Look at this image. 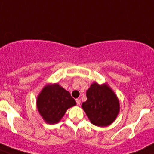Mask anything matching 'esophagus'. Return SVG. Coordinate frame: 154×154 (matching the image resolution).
Returning <instances> with one entry per match:
<instances>
[{
  "label": "esophagus",
  "instance_id": "1",
  "mask_svg": "<svg viewBox=\"0 0 154 154\" xmlns=\"http://www.w3.org/2000/svg\"><path fill=\"white\" fill-rule=\"evenodd\" d=\"M76 103H77V106H80V100H79V99H77V100H76Z\"/></svg>",
  "mask_w": 154,
  "mask_h": 154
}]
</instances>
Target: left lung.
Instances as JSON below:
<instances>
[{
    "mask_svg": "<svg viewBox=\"0 0 154 154\" xmlns=\"http://www.w3.org/2000/svg\"><path fill=\"white\" fill-rule=\"evenodd\" d=\"M87 98L82 108L92 124L106 127L116 120L120 105L116 93L107 84H92L87 91Z\"/></svg>",
    "mask_w": 154,
    "mask_h": 154,
    "instance_id": "left-lung-1",
    "label": "left lung"
}]
</instances>
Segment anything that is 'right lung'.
<instances>
[{"instance_id": "obj_1", "label": "right lung", "mask_w": 154, "mask_h": 154, "mask_svg": "<svg viewBox=\"0 0 154 154\" xmlns=\"http://www.w3.org/2000/svg\"><path fill=\"white\" fill-rule=\"evenodd\" d=\"M37 109L45 122L56 124L76 101L59 84H48L42 90L36 100Z\"/></svg>"}]
</instances>
